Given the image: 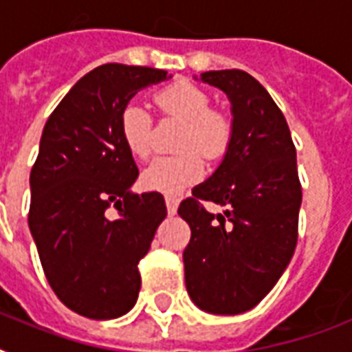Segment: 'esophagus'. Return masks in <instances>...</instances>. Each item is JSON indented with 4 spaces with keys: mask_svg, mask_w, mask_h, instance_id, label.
<instances>
[{
    "mask_svg": "<svg viewBox=\"0 0 352 352\" xmlns=\"http://www.w3.org/2000/svg\"><path fill=\"white\" fill-rule=\"evenodd\" d=\"M166 208H168V214L175 215L177 208H179V197L177 195H166Z\"/></svg>",
    "mask_w": 352,
    "mask_h": 352,
    "instance_id": "34e87169",
    "label": "esophagus"
}]
</instances>
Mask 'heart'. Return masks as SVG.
<instances>
[{"label": "heart", "instance_id": "1", "mask_svg": "<svg viewBox=\"0 0 352 352\" xmlns=\"http://www.w3.org/2000/svg\"><path fill=\"white\" fill-rule=\"evenodd\" d=\"M153 104L164 117L184 122L177 148L182 153L159 157L144 170L142 184L148 190L175 193L197 181L204 173V159L225 157L234 138V124L225 111L212 107V98L199 85L188 80H177L153 95ZM122 142L135 159L151 155L153 120L148 109L129 102L118 118Z\"/></svg>", "mask_w": 352, "mask_h": 352}]
</instances>
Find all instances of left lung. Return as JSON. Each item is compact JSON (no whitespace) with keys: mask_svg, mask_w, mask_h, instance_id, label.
Listing matches in <instances>:
<instances>
[{"mask_svg":"<svg viewBox=\"0 0 352 352\" xmlns=\"http://www.w3.org/2000/svg\"><path fill=\"white\" fill-rule=\"evenodd\" d=\"M201 80L230 98L234 138L214 175L179 206L192 228L184 278L199 309L241 314L274 289L294 256L301 206L296 148L283 113L254 76L223 69ZM203 200L225 206L226 214H210Z\"/></svg>","mask_w":352,"mask_h":352,"instance_id":"left-lung-1","label":"left lung"}]
</instances>
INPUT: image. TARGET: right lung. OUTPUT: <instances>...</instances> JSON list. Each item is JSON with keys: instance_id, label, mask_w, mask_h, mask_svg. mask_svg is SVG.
Masks as SVG:
<instances>
[{"instance_id": "right-lung-1", "label": "right lung", "mask_w": 352, "mask_h": 352, "mask_svg": "<svg viewBox=\"0 0 352 352\" xmlns=\"http://www.w3.org/2000/svg\"><path fill=\"white\" fill-rule=\"evenodd\" d=\"M168 71L106 63L76 82L51 113L30 171L29 228L45 278L80 316L113 320L137 303L138 261L168 215L159 192L131 193L138 168L118 118Z\"/></svg>"}]
</instances>
